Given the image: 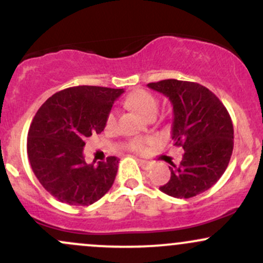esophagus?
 <instances>
[{
	"mask_svg": "<svg viewBox=\"0 0 263 263\" xmlns=\"http://www.w3.org/2000/svg\"><path fill=\"white\" fill-rule=\"evenodd\" d=\"M138 163L144 168V170H149L152 167V162L149 161H144V159H138Z\"/></svg>",
	"mask_w": 263,
	"mask_h": 263,
	"instance_id": "1",
	"label": "esophagus"
}]
</instances>
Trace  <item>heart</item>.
Listing matches in <instances>:
<instances>
[{"label": "heart", "instance_id": "b5f03b06", "mask_svg": "<svg viewBox=\"0 0 263 263\" xmlns=\"http://www.w3.org/2000/svg\"><path fill=\"white\" fill-rule=\"evenodd\" d=\"M126 104H127L129 108L135 110L136 112H138L141 116H143L147 120L156 117L159 108L158 100H157L152 93L146 91V90H136L135 92H132L128 96L127 100H126ZM116 114L114 111H111L107 115L106 122H105V127H106L107 131H114L115 127H116ZM152 143L153 140H151V138H146V140L144 138H136V140L132 141L131 149L136 151V152L143 153L148 149V147Z\"/></svg>", "mask_w": 263, "mask_h": 263}]
</instances>
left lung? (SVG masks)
Listing matches in <instances>:
<instances>
[{"label":"left lung","instance_id":"obj_1","mask_svg":"<svg viewBox=\"0 0 263 263\" xmlns=\"http://www.w3.org/2000/svg\"><path fill=\"white\" fill-rule=\"evenodd\" d=\"M173 106L172 140L182 147L179 165L170 167L163 193L188 199L204 193L224 174L234 148V126L222 102L209 89L192 81L167 79L147 84Z\"/></svg>","mask_w":263,"mask_h":263}]
</instances>
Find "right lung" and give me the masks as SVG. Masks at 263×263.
Returning <instances> with one entry per match:
<instances>
[{"mask_svg": "<svg viewBox=\"0 0 263 263\" xmlns=\"http://www.w3.org/2000/svg\"><path fill=\"white\" fill-rule=\"evenodd\" d=\"M123 89L74 86L50 96L39 107L27 138L33 173L43 188L69 205H90L110 190L119 159L87 164L85 138L101 134L107 115Z\"/></svg>", "mask_w": 263, "mask_h": 263, "instance_id": "add662e5", "label": "right lung"}]
</instances>
